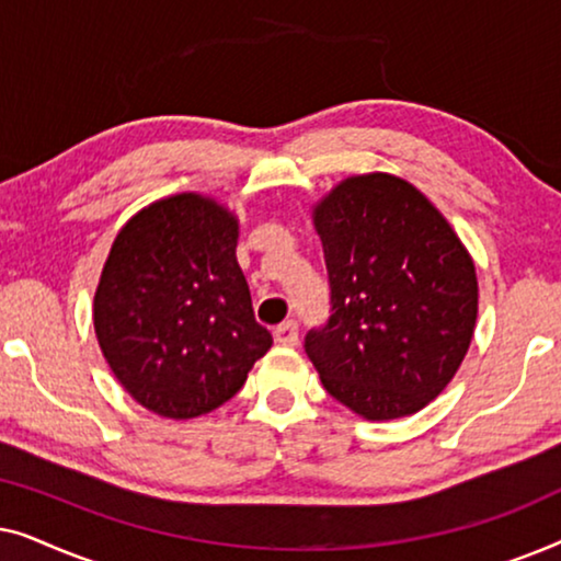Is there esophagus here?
Segmentation results:
<instances>
[{"label":"esophagus","mask_w":561,"mask_h":561,"mask_svg":"<svg viewBox=\"0 0 561 561\" xmlns=\"http://www.w3.org/2000/svg\"><path fill=\"white\" fill-rule=\"evenodd\" d=\"M273 336H275V342L283 344V347H296V344H298V324L294 319L283 321V324L275 327Z\"/></svg>","instance_id":"34e87169"}]
</instances>
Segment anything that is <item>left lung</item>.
Wrapping results in <instances>:
<instances>
[{
    "instance_id": "left-lung-1",
    "label": "left lung",
    "mask_w": 561,
    "mask_h": 561,
    "mask_svg": "<svg viewBox=\"0 0 561 561\" xmlns=\"http://www.w3.org/2000/svg\"><path fill=\"white\" fill-rule=\"evenodd\" d=\"M332 290L304 347L327 393L370 421L411 416L447 388L478 319L470 252L409 181L352 175L313 209Z\"/></svg>"
}]
</instances>
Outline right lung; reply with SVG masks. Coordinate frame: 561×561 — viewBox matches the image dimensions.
Segmentation results:
<instances>
[{
	"instance_id": "1",
	"label": "right lung",
	"mask_w": 561,
	"mask_h": 561,
	"mask_svg": "<svg viewBox=\"0 0 561 561\" xmlns=\"http://www.w3.org/2000/svg\"><path fill=\"white\" fill-rule=\"evenodd\" d=\"M234 214L175 194L137 211L114 240L94 296L112 373L145 409L196 419L227 403L271 350L237 265Z\"/></svg>"
}]
</instances>
